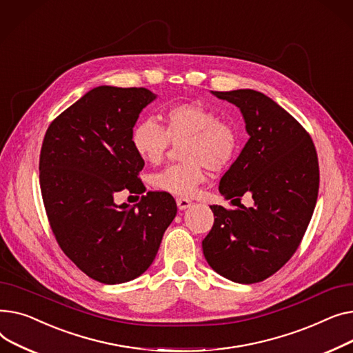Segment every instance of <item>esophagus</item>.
<instances>
[{
    "mask_svg": "<svg viewBox=\"0 0 353 353\" xmlns=\"http://www.w3.org/2000/svg\"><path fill=\"white\" fill-rule=\"evenodd\" d=\"M176 205H178V210L183 211L186 208H190L192 202L190 199H186V198H176Z\"/></svg>",
    "mask_w": 353,
    "mask_h": 353,
    "instance_id": "34e87169",
    "label": "esophagus"
}]
</instances>
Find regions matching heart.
Listing matches in <instances>:
<instances>
[{"label": "heart", "mask_w": 353, "mask_h": 353, "mask_svg": "<svg viewBox=\"0 0 353 353\" xmlns=\"http://www.w3.org/2000/svg\"><path fill=\"white\" fill-rule=\"evenodd\" d=\"M163 127L155 119L138 121L131 131V145L145 162L158 165L170 145L181 143L183 159L150 176L152 188L175 196H191L206 179V170L230 167L241 147L236 123L219 118L218 112L201 102H179L161 114Z\"/></svg>", "instance_id": "1"}]
</instances>
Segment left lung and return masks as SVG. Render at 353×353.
<instances>
[{"instance_id": "8db88e82", "label": "left lung", "mask_w": 353, "mask_h": 353, "mask_svg": "<svg viewBox=\"0 0 353 353\" xmlns=\"http://www.w3.org/2000/svg\"><path fill=\"white\" fill-rule=\"evenodd\" d=\"M236 105L250 139L219 182L236 210L212 205L214 225L202 241L215 272L238 283H256L292 258L312 218L319 163L312 138L275 101L254 90L212 91ZM254 205L245 209L243 194Z\"/></svg>"}]
</instances>
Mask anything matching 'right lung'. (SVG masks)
<instances>
[{
    "instance_id": "right-lung-1",
    "label": "right lung",
    "mask_w": 353,
    "mask_h": 353,
    "mask_svg": "<svg viewBox=\"0 0 353 353\" xmlns=\"http://www.w3.org/2000/svg\"><path fill=\"white\" fill-rule=\"evenodd\" d=\"M155 99L147 88L102 85L61 112L39 154V186L59 248L101 283L135 279L151 266L176 215L171 194L150 191L130 208L121 191L142 194L145 162L131 145L141 111Z\"/></svg>"
}]
</instances>
